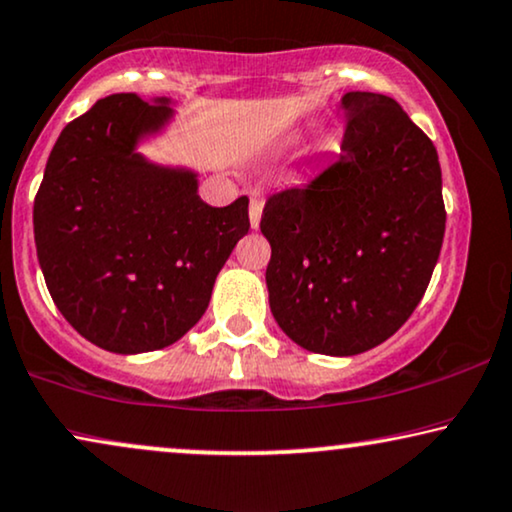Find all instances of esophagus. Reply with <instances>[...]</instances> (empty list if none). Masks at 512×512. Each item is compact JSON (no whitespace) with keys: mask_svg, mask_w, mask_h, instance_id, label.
<instances>
[{"mask_svg":"<svg viewBox=\"0 0 512 512\" xmlns=\"http://www.w3.org/2000/svg\"><path fill=\"white\" fill-rule=\"evenodd\" d=\"M261 214H263V202H261V199L251 197L249 221H251V228H254V230H258V225H261Z\"/></svg>","mask_w":512,"mask_h":512,"instance_id":"obj_1","label":"esophagus"}]
</instances>
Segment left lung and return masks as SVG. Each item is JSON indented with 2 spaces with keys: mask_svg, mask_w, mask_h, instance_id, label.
<instances>
[{
  "mask_svg": "<svg viewBox=\"0 0 512 512\" xmlns=\"http://www.w3.org/2000/svg\"><path fill=\"white\" fill-rule=\"evenodd\" d=\"M341 157L265 199L270 310L291 341L357 355L395 334L426 294L444 240L442 171L393 98L343 96Z\"/></svg>",
  "mask_w": 512,
  "mask_h": 512,
  "instance_id": "1",
  "label": "left lung"
}]
</instances>
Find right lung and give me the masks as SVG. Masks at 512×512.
<instances>
[{
	"label": "right lung",
	"instance_id": "1",
	"mask_svg": "<svg viewBox=\"0 0 512 512\" xmlns=\"http://www.w3.org/2000/svg\"><path fill=\"white\" fill-rule=\"evenodd\" d=\"M169 112L115 94L72 119L32 209L53 303L110 353L167 348L195 327L218 270L249 230L247 197L209 207L188 171L157 169L136 155V136Z\"/></svg>",
	"mask_w": 512,
	"mask_h": 512
}]
</instances>
